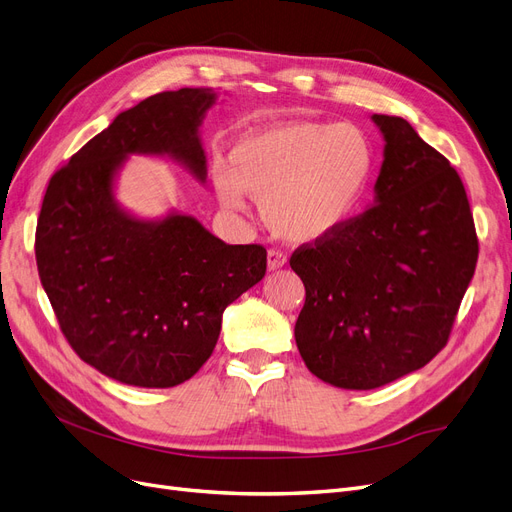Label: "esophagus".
Returning a JSON list of instances; mask_svg holds the SVG:
<instances>
[{
  "label": "esophagus",
  "mask_w": 512,
  "mask_h": 512,
  "mask_svg": "<svg viewBox=\"0 0 512 512\" xmlns=\"http://www.w3.org/2000/svg\"><path fill=\"white\" fill-rule=\"evenodd\" d=\"M287 263V255L280 253L276 249H270L268 251V270H278Z\"/></svg>",
  "instance_id": "34e87169"
}]
</instances>
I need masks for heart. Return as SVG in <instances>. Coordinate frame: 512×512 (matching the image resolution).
Listing matches in <instances>:
<instances>
[{
	"instance_id": "b5f03b06",
	"label": "heart",
	"mask_w": 512,
	"mask_h": 512,
	"mask_svg": "<svg viewBox=\"0 0 512 512\" xmlns=\"http://www.w3.org/2000/svg\"><path fill=\"white\" fill-rule=\"evenodd\" d=\"M230 162L232 168H215L225 208L240 211L249 192L276 236L316 242L337 234L358 211L375 170V149L361 128L293 120L244 132Z\"/></svg>"
}]
</instances>
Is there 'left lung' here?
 Wrapping results in <instances>:
<instances>
[{
	"label": "left lung",
	"instance_id": "1",
	"mask_svg": "<svg viewBox=\"0 0 512 512\" xmlns=\"http://www.w3.org/2000/svg\"><path fill=\"white\" fill-rule=\"evenodd\" d=\"M371 120L384 137L373 204L291 255L306 287L299 354L318 380L346 390L380 388L430 363L479 257L456 168L407 120Z\"/></svg>",
	"mask_w": 512,
	"mask_h": 512
}]
</instances>
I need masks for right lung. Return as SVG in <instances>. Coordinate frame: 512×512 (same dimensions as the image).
I'll use <instances>...</instances> for the list:
<instances>
[{
  "instance_id": "right-lung-1",
  "label": "right lung",
  "mask_w": 512,
  "mask_h": 512,
  "mask_svg": "<svg viewBox=\"0 0 512 512\" xmlns=\"http://www.w3.org/2000/svg\"><path fill=\"white\" fill-rule=\"evenodd\" d=\"M213 88L158 92L118 113L52 175L35 230L42 287L84 363L173 388L213 354L223 310L266 276L259 244H225L192 215L141 219L116 200L130 156H166L206 181L200 126Z\"/></svg>"
}]
</instances>
